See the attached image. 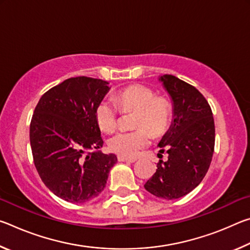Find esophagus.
<instances>
[{"label":"esophagus","mask_w":250,"mask_h":250,"mask_svg":"<svg viewBox=\"0 0 250 250\" xmlns=\"http://www.w3.org/2000/svg\"><path fill=\"white\" fill-rule=\"evenodd\" d=\"M118 161L119 162H130V163H133L137 161L135 158H128V156H124V155H118Z\"/></svg>","instance_id":"esophagus-1"}]
</instances>
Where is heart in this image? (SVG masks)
Listing matches in <instances>:
<instances>
[{
    "label": "heart",
    "instance_id": "b5f03b06",
    "mask_svg": "<svg viewBox=\"0 0 250 250\" xmlns=\"http://www.w3.org/2000/svg\"><path fill=\"white\" fill-rule=\"evenodd\" d=\"M117 105L101 100L95 110L99 129L104 132L115 130L119 121V108L122 112H134L133 131H119L109 138L108 147L113 153L135 156L149 145L151 134L154 137L167 130L172 119V107L167 99L155 96L154 91L145 84L135 83L124 88L113 96Z\"/></svg>",
    "mask_w": 250,
    "mask_h": 250
}]
</instances>
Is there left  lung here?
Here are the masks:
<instances>
[{
  "label": "left lung",
  "instance_id": "8db88e82",
  "mask_svg": "<svg viewBox=\"0 0 250 250\" xmlns=\"http://www.w3.org/2000/svg\"><path fill=\"white\" fill-rule=\"evenodd\" d=\"M160 80L173 100L174 120L159 143L161 153L167 152V161L159 160L145 188L156 197L175 200L193 191L208 171L215 125L210 105L195 87L173 75Z\"/></svg>",
  "mask_w": 250,
  "mask_h": 250
}]
</instances>
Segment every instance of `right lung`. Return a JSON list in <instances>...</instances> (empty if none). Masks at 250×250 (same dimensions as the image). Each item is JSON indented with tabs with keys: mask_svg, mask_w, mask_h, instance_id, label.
Returning <instances> with one entry per match:
<instances>
[{
	"mask_svg": "<svg viewBox=\"0 0 250 250\" xmlns=\"http://www.w3.org/2000/svg\"><path fill=\"white\" fill-rule=\"evenodd\" d=\"M108 83L86 76L71 77L42 96L29 125L34 164L43 183L62 200L90 201L104 191L115 154H104L97 104Z\"/></svg>",
	"mask_w": 250,
	"mask_h": 250,
	"instance_id": "1",
	"label": "right lung"
}]
</instances>
